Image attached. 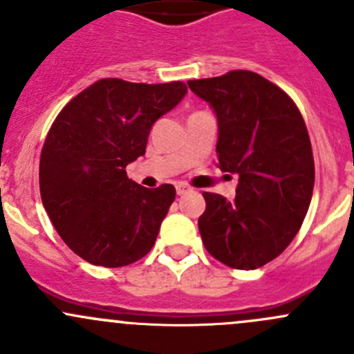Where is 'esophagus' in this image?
<instances>
[{
    "mask_svg": "<svg viewBox=\"0 0 354 354\" xmlns=\"http://www.w3.org/2000/svg\"><path fill=\"white\" fill-rule=\"evenodd\" d=\"M190 192V187H187L185 183H178L176 185V194L178 195H187Z\"/></svg>",
    "mask_w": 354,
    "mask_h": 354,
    "instance_id": "1",
    "label": "esophagus"
}]
</instances>
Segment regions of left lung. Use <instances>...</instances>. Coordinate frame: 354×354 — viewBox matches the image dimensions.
Listing matches in <instances>:
<instances>
[{"mask_svg":"<svg viewBox=\"0 0 354 354\" xmlns=\"http://www.w3.org/2000/svg\"><path fill=\"white\" fill-rule=\"evenodd\" d=\"M188 87L216 113L217 166L238 174L233 200L203 192L200 236L227 267L259 269L291 243L312 200L315 166L305 121L286 92L253 71Z\"/></svg>","mask_w":354,"mask_h":354,"instance_id":"obj_1","label":"left lung"}]
</instances>
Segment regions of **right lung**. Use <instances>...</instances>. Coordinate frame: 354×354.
<instances>
[{
    "label": "right lung",
    "mask_w": 354,
    "mask_h": 354,
    "mask_svg": "<svg viewBox=\"0 0 354 354\" xmlns=\"http://www.w3.org/2000/svg\"><path fill=\"white\" fill-rule=\"evenodd\" d=\"M187 92L183 82L102 78L58 114L42 147L39 185L53 226L78 257L123 267L151 252L176 190L140 187L124 167L145 154L152 124Z\"/></svg>",
    "instance_id": "right-lung-1"
}]
</instances>
